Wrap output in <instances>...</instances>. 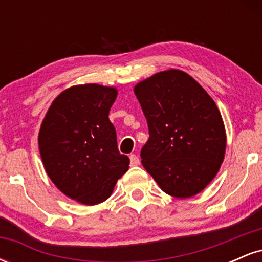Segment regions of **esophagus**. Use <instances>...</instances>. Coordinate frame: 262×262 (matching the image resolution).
I'll return each instance as SVG.
<instances>
[{
    "label": "esophagus",
    "instance_id": "obj_1",
    "mask_svg": "<svg viewBox=\"0 0 262 262\" xmlns=\"http://www.w3.org/2000/svg\"><path fill=\"white\" fill-rule=\"evenodd\" d=\"M129 159H130V165H132V166H138V165L140 164L139 158H138V156L135 155V154H132L130 156H129Z\"/></svg>",
    "mask_w": 262,
    "mask_h": 262
}]
</instances>
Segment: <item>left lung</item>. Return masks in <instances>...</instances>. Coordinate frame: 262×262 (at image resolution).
<instances>
[{"instance_id":"8db88e82","label":"left lung","mask_w":262,"mask_h":262,"mask_svg":"<svg viewBox=\"0 0 262 262\" xmlns=\"http://www.w3.org/2000/svg\"><path fill=\"white\" fill-rule=\"evenodd\" d=\"M149 127L141 164L165 193L188 198L214 179L227 135L217 104L188 74L171 69L134 87Z\"/></svg>"}]
</instances>
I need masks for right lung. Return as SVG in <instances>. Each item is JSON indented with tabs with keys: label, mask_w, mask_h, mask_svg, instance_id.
<instances>
[{
	"label": "right lung",
	"mask_w": 262,
	"mask_h": 262,
	"mask_svg": "<svg viewBox=\"0 0 262 262\" xmlns=\"http://www.w3.org/2000/svg\"><path fill=\"white\" fill-rule=\"evenodd\" d=\"M116 98L114 87H70L53 101L39 130L48 176L62 193L87 206L106 201L129 169V158L118 151L108 118Z\"/></svg>",
	"instance_id": "add662e5"
}]
</instances>
